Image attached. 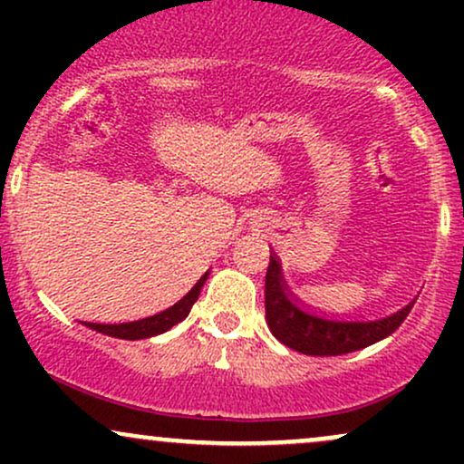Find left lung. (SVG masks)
<instances>
[{
	"mask_svg": "<svg viewBox=\"0 0 464 464\" xmlns=\"http://www.w3.org/2000/svg\"><path fill=\"white\" fill-rule=\"evenodd\" d=\"M414 301L382 318H329L305 310L287 292L281 266L270 255L266 273V323L285 347L305 355H343L380 343L406 321Z\"/></svg>",
	"mask_w": 464,
	"mask_h": 464,
	"instance_id": "left-lung-1",
	"label": "left lung"
}]
</instances>
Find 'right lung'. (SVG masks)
Listing matches in <instances>:
<instances>
[{
    "mask_svg": "<svg viewBox=\"0 0 464 464\" xmlns=\"http://www.w3.org/2000/svg\"><path fill=\"white\" fill-rule=\"evenodd\" d=\"M207 275L209 273L202 275L198 284L191 287L188 295H185L179 303H174V305L168 307V310L154 314V316L141 318V321H135V323H120V324L87 323V327L93 329V332H100L104 335H111V338H121V340H143V338H152V335L165 334L168 329H172L174 324H179L180 321L188 318L191 305L198 301L202 285H205L207 281Z\"/></svg>",
    "mask_w": 464,
    "mask_h": 464,
    "instance_id": "1",
    "label": "right lung"
}]
</instances>
